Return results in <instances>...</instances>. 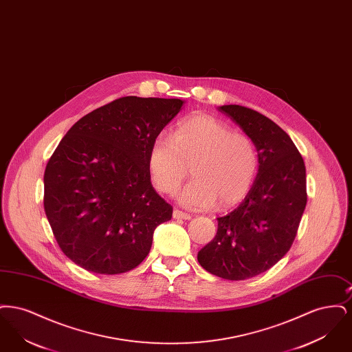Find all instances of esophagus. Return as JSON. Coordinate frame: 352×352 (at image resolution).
<instances>
[{"label": "esophagus", "instance_id": "esophagus-1", "mask_svg": "<svg viewBox=\"0 0 352 352\" xmlns=\"http://www.w3.org/2000/svg\"><path fill=\"white\" fill-rule=\"evenodd\" d=\"M173 218L190 220V219H191V215H190V214H186L184 211H179V210H174V211H173Z\"/></svg>", "mask_w": 352, "mask_h": 352}]
</instances>
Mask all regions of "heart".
<instances>
[{
  "label": "heart",
  "instance_id": "b5f03b06",
  "mask_svg": "<svg viewBox=\"0 0 352 352\" xmlns=\"http://www.w3.org/2000/svg\"><path fill=\"white\" fill-rule=\"evenodd\" d=\"M192 181L178 194L186 207L226 208L243 201L258 170L254 142L236 133L219 118L192 115L181 120L171 137L158 134L151 141L148 168L151 182L162 194H174L187 171Z\"/></svg>",
  "mask_w": 352,
  "mask_h": 352
}]
</instances>
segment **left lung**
Wrapping results in <instances>:
<instances>
[{
	"label": "left lung",
	"mask_w": 352,
	"mask_h": 352,
	"mask_svg": "<svg viewBox=\"0 0 352 352\" xmlns=\"http://www.w3.org/2000/svg\"><path fill=\"white\" fill-rule=\"evenodd\" d=\"M218 111L251 137L258 171L244 201L218 218L217 236L198 261L211 274L239 281L267 272L290 250L307 201L306 168L292 138L270 118L234 104Z\"/></svg>",
	"instance_id": "obj_1"
}]
</instances>
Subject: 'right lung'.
Masks as SVG:
<instances>
[{"instance_id": "1", "label": "right lung", "mask_w": 352, "mask_h": 352, "mask_svg": "<svg viewBox=\"0 0 352 352\" xmlns=\"http://www.w3.org/2000/svg\"><path fill=\"white\" fill-rule=\"evenodd\" d=\"M186 101L126 96L72 125L45 170V212L60 250L99 274L134 269L173 207L151 182V141Z\"/></svg>"}]
</instances>
